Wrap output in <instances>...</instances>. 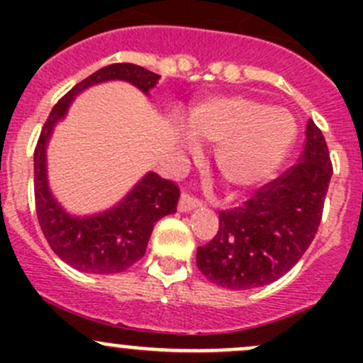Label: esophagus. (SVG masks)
Masks as SVG:
<instances>
[{"label":"esophagus","mask_w":363,"mask_h":363,"mask_svg":"<svg viewBox=\"0 0 363 363\" xmlns=\"http://www.w3.org/2000/svg\"><path fill=\"white\" fill-rule=\"evenodd\" d=\"M202 202H200L199 199H195V196L188 195V193H182L181 195V200H179V211L181 212H189L193 211V208L200 207Z\"/></svg>","instance_id":"esophagus-1"}]
</instances>
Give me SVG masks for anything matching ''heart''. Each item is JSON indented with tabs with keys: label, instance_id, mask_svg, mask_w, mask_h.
I'll return each mask as SVG.
<instances>
[{
	"label": "heart",
	"instance_id": "b5f03b06",
	"mask_svg": "<svg viewBox=\"0 0 363 363\" xmlns=\"http://www.w3.org/2000/svg\"><path fill=\"white\" fill-rule=\"evenodd\" d=\"M196 140L216 147V168L237 191L265 184L286 160L296 137V121L286 108L244 96L211 98L188 113ZM186 144L193 147L191 140Z\"/></svg>",
	"mask_w": 363,
	"mask_h": 363
}]
</instances>
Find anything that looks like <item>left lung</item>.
Wrapping results in <instances>:
<instances>
[{
	"label": "left lung",
	"mask_w": 363,
	"mask_h": 363,
	"mask_svg": "<svg viewBox=\"0 0 363 363\" xmlns=\"http://www.w3.org/2000/svg\"><path fill=\"white\" fill-rule=\"evenodd\" d=\"M332 177L327 142L307 121L300 161L240 207L219 212L214 239L196 250V267L228 290L265 286L283 277L313 242Z\"/></svg>",
	"instance_id": "obj_1"
}]
</instances>
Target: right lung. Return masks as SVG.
Wrapping results in <instances>:
<instances>
[{
  "instance_id": "add662e5",
  "label": "right lung",
  "mask_w": 363,
  "mask_h": 363,
  "mask_svg": "<svg viewBox=\"0 0 363 363\" xmlns=\"http://www.w3.org/2000/svg\"><path fill=\"white\" fill-rule=\"evenodd\" d=\"M108 80H124L149 94L160 75L131 63L100 68L54 105L35 149V203L43 235L65 263L87 274H117L130 269L145 255L156 221L174 214L179 202L177 186L155 172H147L119 203L98 214H69L50 193L47 144L54 126L65 119L77 94Z\"/></svg>"
}]
</instances>
